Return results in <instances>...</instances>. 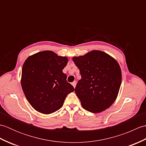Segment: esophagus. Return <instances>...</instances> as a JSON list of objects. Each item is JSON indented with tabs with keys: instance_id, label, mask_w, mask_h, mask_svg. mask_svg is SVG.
<instances>
[{
	"instance_id": "esophagus-1",
	"label": "esophagus",
	"mask_w": 146,
	"mask_h": 146,
	"mask_svg": "<svg viewBox=\"0 0 146 146\" xmlns=\"http://www.w3.org/2000/svg\"><path fill=\"white\" fill-rule=\"evenodd\" d=\"M76 85V81H74V82L72 83V85L73 86L74 88H75Z\"/></svg>"
}]
</instances>
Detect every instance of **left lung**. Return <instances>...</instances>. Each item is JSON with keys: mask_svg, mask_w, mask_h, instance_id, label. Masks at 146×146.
<instances>
[{"mask_svg": "<svg viewBox=\"0 0 146 146\" xmlns=\"http://www.w3.org/2000/svg\"><path fill=\"white\" fill-rule=\"evenodd\" d=\"M73 61L82 78L75 92L82 107L92 113L109 108L116 100L122 82V71L116 60L106 52L93 50Z\"/></svg>", "mask_w": 146, "mask_h": 146, "instance_id": "left-lung-1", "label": "left lung"}]
</instances>
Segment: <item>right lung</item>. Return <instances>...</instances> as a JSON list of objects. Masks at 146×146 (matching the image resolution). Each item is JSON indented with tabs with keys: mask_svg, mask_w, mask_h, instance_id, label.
Returning <instances> with one entry per match:
<instances>
[{
	"mask_svg": "<svg viewBox=\"0 0 146 146\" xmlns=\"http://www.w3.org/2000/svg\"><path fill=\"white\" fill-rule=\"evenodd\" d=\"M68 60L53 51L30 56L22 69L21 86L27 101L40 113L50 114L63 106L66 96L74 91L63 72Z\"/></svg>",
	"mask_w": 146,
	"mask_h": 146,
	"instance_id": "obj_1",
	"label": "right lung"
}]
</instances>
